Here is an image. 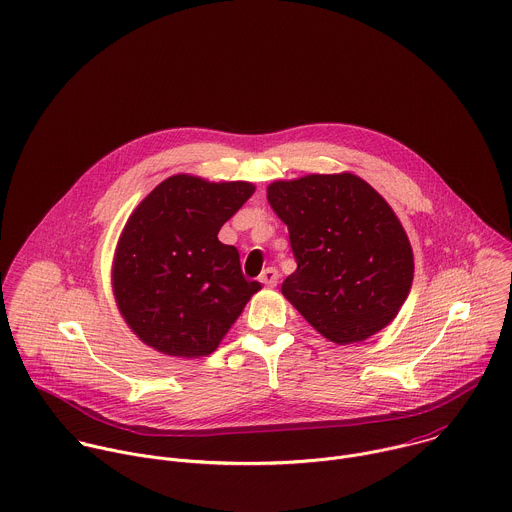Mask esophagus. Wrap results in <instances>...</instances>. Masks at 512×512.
<instances>
[{
  "label": "esophagus",
  "mask_w": 512,
  "mask_h": 512,
  "mask_svg": "<svg viewBox=\"0 0 512 512\" xmlns=\"http://www.w3.org/2000/svg\"><path fill=\"white\" fill-rule=\"evenodd\" d=\"M278 278H280V274H278L276 268H266V270L260 274V282H262L264 286H270V288H274V286L278 284Z\"/></svg>",
  "instance_id": "34e87169"
}]
</instances>
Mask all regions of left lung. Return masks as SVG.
Segmentation results:
<instances>
[{"label": "left lung", "mask_w": 512, "mask_h": 512, "mask_svg": "<svg viewBox=\"0 0 512 512\" xmlns=\"http://www.w3.org/2000/svg\"><path fill=\"white\" fill-rule=\"evenodd\" d=\"M288 226L296 270L282 294L328 340L360 342L404 304L412 248L384 198L352 174H312L268 186Z\"/></svg>", "instance_id": "1"}]
</instances>
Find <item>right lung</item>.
I'll return each mask as SVG.
<instances>
[{"mask_svg": "<svg viewBox=\"0 0 512 512\" xmlns=\"http://www.w3.org/2000/svg\"><path fill=\"white\" fill-rule=\"evenodd\" d=\"M254 194L248 182L172 176L130 216L116 250L114 294L130 328L170 356H208L260 282L218 232Z\"/></svg>", "mask_w": 512, "mask_h": 512, "instance_id": "add662e5", "label": "right lung"}]
</instances>
